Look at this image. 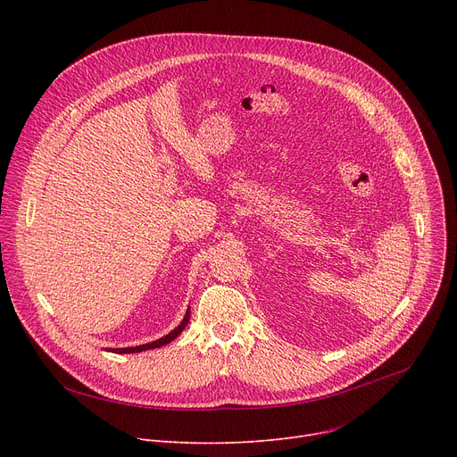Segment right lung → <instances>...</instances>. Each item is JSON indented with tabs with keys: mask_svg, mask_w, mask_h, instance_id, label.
<instances>
[{
	"mask_svg": "<svg viewBox=\"0 0 457 457\" xmlns=\"http://www.w3.org/2000/svg\"><path fill=\"white\" fill-rule=\"evenodd\" d=\"M188 319H190V307L187 309V313H185V317H183V320H181V324L178 326V328H174L170 333L168 335H164V337H161V339H157V341H154V343H146V345H138V346H128V348H112V352H116V353H135V352H144V350H154V348H161V346H164V345H168V343H172L178 335L185 329V326L188 324Z\"/></svg>",
	"mask_w": 457,
	"mask_h": 457,
	"instance_id": "obj_1",
	"label": "right lung"
}]
</instances>
